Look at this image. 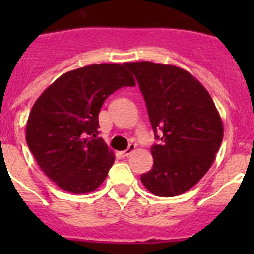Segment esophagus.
Returning a JSON list of instances; mask_svg holds the SVG:
<instances>
[{"label": "esophagus", "mask_w": 254, "mask_h": 254, "mask_svg": "<svg viewBox=\"0 0 254 254\" xmlns=\"http://www.w3.org/2000/svg\"><path fill=\"white\" fill-rule=\"evenodd\" d=\"M134 149H136V145H134V143H129L128 147L122 152L123 156H128V155H131V152H133Z\"/></svg>", "instance_id": "34e87169"}]
</instances>
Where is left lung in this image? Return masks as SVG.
I'll list each match as a JSON object with an SVG mask.
<instances>
[{"label":"left lung","instance_id":"left-lung-1","mask_svg":"<svg viewBox=\"0 0 254 254\" xmlns=\"http://www.w3.org/2000/svg\"><path fill=\"white\" fill-rule=\"evenodd\" d=\"M146 103L155 140L152 169L141 176L155 196L185 193L202 178L223 142L224 128L214 102L185 69L152 62H132Z\"/></svg>","mask_w":254,"mask_h":254}]
</instances>
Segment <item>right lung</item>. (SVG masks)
I'll list each match as a JSON object with an SVG mask.
<instances>
[{
    "label": "right lung",
    "instance_id": "obj_1",
    "mask_svg": "<svg viewBox=\"0 0 254 254\" xmlns=\"http://www.w3.org/2000/svg\"><path fill=\"white\" fill-rule=\"evenodd\" d=\"M123 86H134L126 64H91L58 77L31 108L26 143L40 169L62 190L87 193L107 178L114 155L98 137L99 112Z\"/></svg>",
    "mask_w": 254,
    "mask_h": 254
}]
</instances>
